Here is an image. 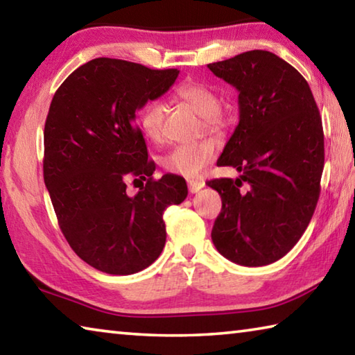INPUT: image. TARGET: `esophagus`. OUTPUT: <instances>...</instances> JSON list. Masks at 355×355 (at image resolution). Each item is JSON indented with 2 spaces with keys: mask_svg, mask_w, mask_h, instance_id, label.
Listing matches in <instances>:
<instances>
[{
  "mask_svg": "<svg viewBox=\"0 0 355 355\" xmlns=\"http://www.w3.org/2000/svg\"><path fill=\"white\" fill-rule=\"evenodd\" d=\"M203 186H205V182H203V180H188V188L192 194L199 192Z\"/></svg>",
  "mask_w": 355,
  "mask_h": 355,
  "instance_id": "obj_1",
  "label": "esophagus"
}]
</instances>
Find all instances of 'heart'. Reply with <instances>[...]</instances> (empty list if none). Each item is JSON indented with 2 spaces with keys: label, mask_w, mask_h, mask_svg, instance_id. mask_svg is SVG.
<instances>
[{
  "label": "heart",
  "mask_w": 355,
  "mask_h": 355,
  "mask_svg": "<svg viewBox=\"0 0 355 355\" xmlns=\"http://www.w3.org/2000/svg\"><path fill=\"white\" fill-rule=\"evenodd\" d=\"M178 98L186 101L192 110L203 117V127L209 131L224 128L225 119L219 112L220 100L207 84L189 81L177 89ZM166 110L163 101L148 100L139 111V125L148 139L159 142L164 136ZM218 155V144L213 139H203L194 144L173 147L164 156L163 164L169 172L182 177H196L211 163Z\"/></svg>",
  "instance_id": "1"
}]
</instances>
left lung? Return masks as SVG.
Wrapping results in <instances>:
<instances>
[{
	"label": "left lung",
	"mask_w": 355,
	"mask_h": 355,
	"mask_svg": "<svg viewBox=\"0 0 355 355\" xmlns=\"http://www.w3.org/2000/svg\"><path fill=\"white\" fill-rule=\"evenodd\" d=\"M208 69L239 92V123L218 166L241 172L207 182L222 199L211 239L233 263L271 264L296 245L320 199V111L305 78L271 51H245Z\"/></svg>",
	"instance_id": "1"
}]
</instances>
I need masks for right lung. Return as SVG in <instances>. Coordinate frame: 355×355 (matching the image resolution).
I'll return each mask as SVG.
<instances>
[{"instance_id": "add662e5", "label": "right lung", "mask_w": 355, "mask_h": 355, "mask_svg": "<svg viewBox=\"0 0 355 355\" xmlns=\"http://www.w3.org/2000/svg\"><path fill=\"white\" fill-rule=\"evenodd\" d=\"M180 70L97 58L78 67L51 100L44 131V180L59 227L81 260L128 275L166 244L164 209L188 196L183 177L153 180L155 163L136 111L169 91ZM148 180L135 198L128 178Z\"/></svg>"}]
</instances>
